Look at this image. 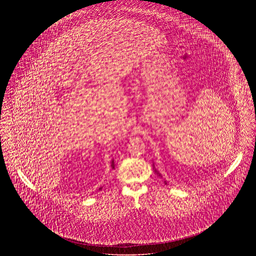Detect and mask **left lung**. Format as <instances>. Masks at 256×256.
Returning a JSON list of instances; mask_svg holds the SVG:
<instances>
[{"instance_id": "1", "label": "left lung", "mask_w": 256, "mask_h": 256, "mask_svg": "<svg viewBox=\"0 0 256 256\" xmlns=\"http://www.w3.org/2000/svg\"><path fill=\"white\" fill-rule=\"evenodd\" d=\"M154 170H156V168H154Z\"/></svg>"}]
</instances>
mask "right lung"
<instances>
[{"label": "right lung", "mask_w": 256, "mask_h": 256, "mask_svg": "<svg viewBox=\"0 0 256 256\" xmlns=\"http://www.w3.org/2000/svg\"><path fill=\"white\" fill-rule=\"evenodd\" d=\"M111 168H114V162H113V160L111 162ZM100 190H102V188H100Z\"/></svg>", "instance_id": "add662e5"}]
</instances>
